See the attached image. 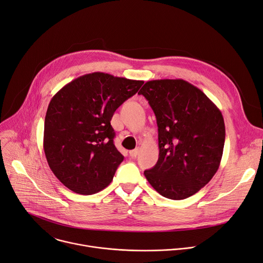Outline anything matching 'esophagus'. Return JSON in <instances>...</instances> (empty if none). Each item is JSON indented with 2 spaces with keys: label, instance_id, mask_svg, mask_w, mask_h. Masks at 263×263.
Returning <instances> with one entry per match:
<instances>
[{
  "label": "esophagus",
  "instance_id": "esophagus-1",
  "mask_svg": "<svg viewBox=\"0 0 263 263\" xmlns=\"http://www.w3.org/2000/svg\"><path fill=\"white\" fill-rule=\"evenodd\" d=\"M139 153H140V149H139V148H136V149L130 150V151H129V155H130V157H131V158H136V157H137V155H139Z\"/></svg>",
  "mask_w": 263,
  "mask_h": 263
}]
</instances>
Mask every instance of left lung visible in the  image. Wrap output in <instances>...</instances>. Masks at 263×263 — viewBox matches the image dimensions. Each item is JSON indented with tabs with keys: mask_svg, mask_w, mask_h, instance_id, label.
<instances>
[{
	"mask_svg": "<svg viewBox=\"0 0 263 263\" xmlns=\"http://www.w3.org/2000/svg\"><path fill=\"white\" fill-rule=\"evenodd\" d=\"M157 117L159 160L144 172L162 196L194 195L217 172L225 144L219 108L199 88L181 80H153L139 91Z\"/></svg>",
	"mask_w": 263,
	"mask_h": 263,
	"instance_id": "8db88e82",
	"label": "left lung"
}]
</instances>
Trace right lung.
Here are the masks:
<instances>
[{"label": "right lung", "instance_id": "right-lung-1", "mask_svg": "<svg viewBox=\"0 0 263 263\" xmlns=\"http://www.w3.org/2000/svg\"><path fill=\"white\" fill-rule=\"evenodd\" d=\"M143 83L92 72L53 96L45 118L44 150L51 171L66 187L91 195L112 182L123 157L114 145L110 119Z\"/></svg>", "mask_w": 263, "mask_h": 263}]
</instances>
